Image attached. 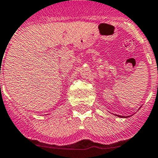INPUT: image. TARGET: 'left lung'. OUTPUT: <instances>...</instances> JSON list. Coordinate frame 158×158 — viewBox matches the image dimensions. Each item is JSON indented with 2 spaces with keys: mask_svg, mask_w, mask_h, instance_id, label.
Listing matches in <instances>:
<instances>
[{
  "mask_svg": "<svg viewBox=\"0 0 158 158\" xmlns=\"http://www.w3.org/2000/svg\"><path fill=\"white\" fill-rule=\"evenodd\" d=\"M114 115H116V116H118V117H119V118H127V117H130V116H132V115H130V116H122V115H118V114H114Z\"/></svg>",
  "mask_w": 158,
  "mask_h": 158,
  "instance_id": "1",
  "label": "left lung"
}]
</instances>
